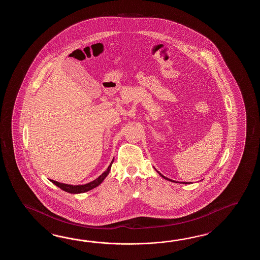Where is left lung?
<instances>
[{
	"mask_svg": "<svg viewBox=\"0 0 260 260\" xmlns=\"http://www.w3.org/2000/svg\"><path fill=\"white\" fill-rule=\"evenodd\" d=\"M158 173H159V172H158ZM159 174H160V176H161V177H164V178H166V179H167V180H169V181H172V182H176V181H175V180H172V179H169V178H167V177H165V176H162V175H161V174H160V173H159ZM181 183H183V184H188V182H181ZM189 183H190V182H189ZM189 183H188V184H189Z\"/></svg>",
	"mask_w": 260,
	"mask_h": 260,
	"instance_id": "obj_1",
	"label": "left lung"
}]
</instances>
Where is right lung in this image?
I'll list each match as a JSON object with an SVG mask.
<instances>
[{"label": "right lung", "mask_w": 260, "mask_h": 260, "mask_svg": "<svg viewBox=\"0 0 260 260\" xmlns=\"http://www.w3.org/2000/svg\"><path fill=\"white\" fill-rule=\"evenodd\" d=\"M113 160H111V165H110V166L107 168V170H106V171L104 172L101 176L98 177L96 179H94V181L87 183V184H84V185H77V186H73V185H69V184L57 182V181L51 180V179H50V181L53 183V184H55V186H57L58 188H60L61 189H63L64 191L69 192V193L76 194L86 192V191H89V190L93 189V188H95V187H98V186L100 185V184L102 183V181L105 179L106 177L109 175V173L111 171V165H112Z\"/></svg>", "instance_id": "1"}]
</instances>
